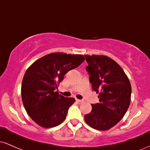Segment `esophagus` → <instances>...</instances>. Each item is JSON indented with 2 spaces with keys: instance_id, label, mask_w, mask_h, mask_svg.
Here are the masks:
<instances>
[{
  "instance_id": "1",
  "label": "esophagus",
  "mask_w": 150,
  "mask_h": 150,
  "mask_svg": "<svg viewBox=\"0 0 150 150\" xmlns=\"http://www.w3.org/2000/svg\"><path fill=\"white\" fill-rule=\"evenodd\" d=\"M76 101L77 102V104H82V103L83 102V101H82V100H80V99H76Z\"/></svg>"
}]
</instances>
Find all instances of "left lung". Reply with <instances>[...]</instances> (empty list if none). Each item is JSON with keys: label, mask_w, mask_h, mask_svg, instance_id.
<instances>
[{"label": "left lung", "mask_w": 150, "mask_h": 150, "mask_svg": "<svg viewBox=\"0 0 150 150\" xmlns=\"http://www.w3.org/2000/svg\"><path fill=\"white\" fill-rule=\"evenodd\" d=\"M92 89L100 102L92 104V111L85 116L92 128L107 130L123 118L130 106L131 85L128 76L114 60L106 56L85 55Z\"/></svg>", "instance_id": "1"}]
</instances>
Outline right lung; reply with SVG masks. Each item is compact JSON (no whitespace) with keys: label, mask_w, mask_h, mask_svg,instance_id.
I'll return each mask as SVG.
<instances>
[{"label":"right lung","mask_w":150,"mask_h":150,"mask_svg":"<svg viewBox=\"0 0 150 150\" xmlns=\"http://www.w3.org/2000/svg\"><path fill=\"white\" fill-rule=\"evenodd\" d=\"M84 61L80 54L51 53L34 61L26 70L21 87L22 103L39 126L53 128L64 121L75 99L63 97L56 89L65 74Z\"/></svg>","instance_id":"1"}]
</instances>
